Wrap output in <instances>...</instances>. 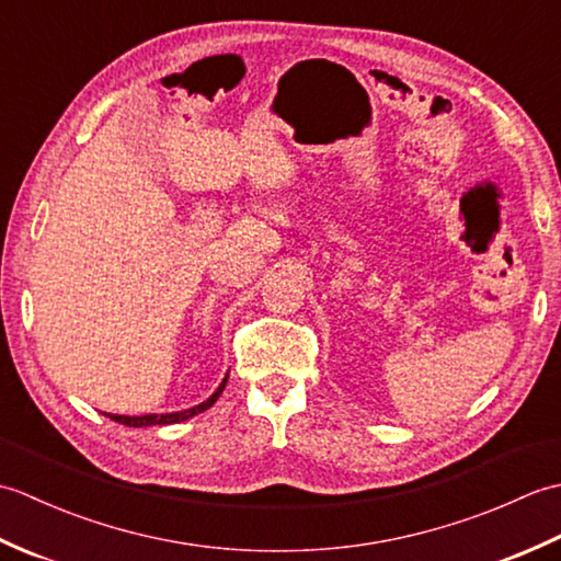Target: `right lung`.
<instances>
[{
  "mask_svg": "<svg viewBox=\"0 0 561 561\" xmlns=\"http://www.w3.org/2000/svg\"><path fill=\"white\" fill-rule=\"evenodd\" d=\"M226 380H229V378H224V383L217 388V392H214V396H211L209 400H205L202 404H195V408H190V410H183V412H173V414H141V416L108 414V416H111V420H115L117 424H125V426H157V424H178V422H185V420H190V416H195V414H199V412L209 410L211 404L217 402V398L221 396V390H224V386H226Z\"/></svg>",
  "mask_w": 561,
  "mask_h": 561,
  "instance_id": "add662e5",
  "label": "right lung"
}]
</instances>
